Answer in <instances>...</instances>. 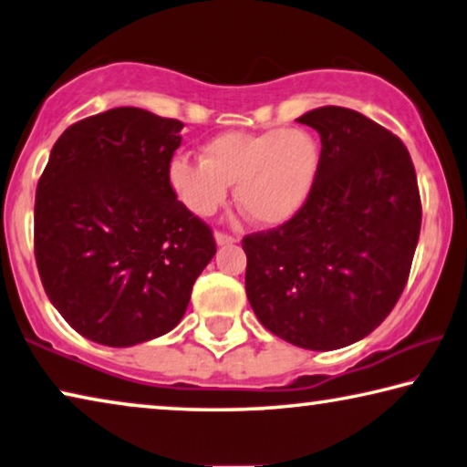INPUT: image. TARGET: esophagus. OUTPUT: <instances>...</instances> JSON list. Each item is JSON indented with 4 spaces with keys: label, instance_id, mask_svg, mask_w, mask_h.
I'll return each instance as SVG.
<instances>
[{
    "label": "esophagus",
    "instance_id": "esophagus-1",
    "mask_svg": "<svg viewBox=\"0 0 467 467\" xmlns=\"http://www.w3.org/2000/svg\"><path fill=\"white\" fill-rule=\"evenodd\" d=\"M214 242H217L219 246H229V244H235V242H238V240H235L234 235H229V234L217 232V234H214Z\"/></svg>",
    "mask_w": 467,
    "mask_h": 467
}]
</instances>
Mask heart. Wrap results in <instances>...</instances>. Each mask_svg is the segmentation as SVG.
Returning a JSON list of instances; mask_svg holds the SVG:
<instances>
[{
	"label": "heart",
	"instance_id": "heart-1",
	"mask_svg": "<svg viewBox=\"0 0 467 467\" xmlns=\"http://www.w3.org/2000/svg\"><path fill=\"white\" fill-rule=\"evenodd\" d=\"M321 169L319 141L305 129L229 131L204 146V159L179 156L169 167L177 198L209 217L235 183V202L258 225L277 227L305 209Z\"/></svg>",
	"mask_w": 467,
	"mask_h": 467
}]
</instances>
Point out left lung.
<instances>
[{
  "label": "left lung",
  "instance_id": "left-lung-1",
  "mask_svg": "<svg viewBox=\"0 0 467 467\" xmlns=\"http://www.w3.org/2000/svg\"><path fill=\"white\" fill-rule=\"evenodd\" d=\"M321 138L317 185L296 217L246 235V296L258 321L308 350L348 347L389 317L420 240L418 177L405 143L361 112L296 119Z\"/></svg>",
  "mask_w": 467,
  "mask_h": 467
}]
</instances>
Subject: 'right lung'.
Masks as SVG:
<instances>
[{
    "label": "right lung",
    "instance_id": "1",
    "mask_svg": "<svg viewBox=\"0 0 467 467\" xmlns=\"http://www.w3.org/2000/svg\"><path fill=\"white\" fill-rule=\"evenodd\" d=\"M182 129L123 106L54 143L35 196V258L47 298L88 340L133 347L171 332L217 253L171 188Z\"/></svg>",
    "mask_w": 467,
    "mask_h": 467
}]
</instances>
